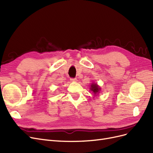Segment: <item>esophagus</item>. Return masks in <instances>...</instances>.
Returning <instances> with one entry per match:
<instances>
[{
	"label": "esophagus",
	"mask_w": 153,
	"mask_h": 153,
	"mask_svg": "<svg viewBox=\"0 0 153 153\" xmlns=\"http://www.w3.org/2000/svg\"><path fill=\"white\" fill-rule=\"evenodd\" d=\"M70 80L71 82H75L77 81V79H76V78H71V79H70Z\"/></svg>",
	"instance_id": "1"
}]
</instances>
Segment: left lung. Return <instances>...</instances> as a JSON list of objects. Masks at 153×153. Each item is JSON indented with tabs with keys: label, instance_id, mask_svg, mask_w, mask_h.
Segmentation results:
<instances>
[{
	"label": "left lung",
	"instance_id": "obj_1",
	"mask_svg": "<svg viewBox=\"0 0 153 153\" xmlns=\"http://www.w3.org/2000/svg\"><path fill=\"white\" fill-rule=\"evenodd\" d=\"M90 89L93 92L94 94H97L98 93L99 91H100V88L96 84H92Z\"/></svg>",
	"mask_w": 153,
	"mask_h": 153
}]
</instances>
